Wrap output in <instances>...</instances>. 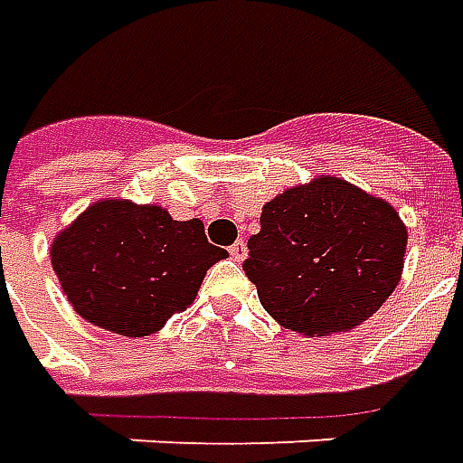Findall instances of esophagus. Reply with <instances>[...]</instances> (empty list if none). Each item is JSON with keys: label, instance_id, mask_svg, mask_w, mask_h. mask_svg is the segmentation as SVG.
<instances>
[{"label": "esophagus", "instance_id": "34e87169", "mask_svg": "<svg viewBox=\"0 0 463 463\" xmlns=\"http://www.w3.org/2000/svg\"><path fill=\"white\" fill-rule=\"evenodd\" d=\"M231 255H232V260H238V263H241V260H245V255H248V248H245V241H235L231 245Z\"/></svg>", "mask_w": 463, "mask_h": 463}]
</instances>
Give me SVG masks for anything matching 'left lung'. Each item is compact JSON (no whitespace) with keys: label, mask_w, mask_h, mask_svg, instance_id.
I'll return each mask as SVG.
<instances>
[{"label":"left lung","mask_w":463,"mask_h":463,"mask_svg":"<svg viewBox=\"0 0 463 463\" xmlns=\"http://www.w3.org/2000/svg\"><path fill=\"white\" fill-rule=\"evenodd\" d=\"M406 225L386 200L321 175L265 203L245 276L263 308L303 335L351 331L396 290Z\"/></svg>","instance_id":"obj_1"}]
</instances>
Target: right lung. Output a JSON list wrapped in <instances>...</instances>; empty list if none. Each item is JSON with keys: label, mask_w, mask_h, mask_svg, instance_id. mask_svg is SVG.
<instances>
[{"label": "right lung", "mask_w": 463, "mask_h": 463, "mask_svg": "<svg viewBox=\"0 0 463 463\" xmlns=\"http://www.w3.org/2000/svg\"><path fill=\"white\" fill-rule=\"evenodd\" d=\"M198 218L160 205L99 200L52 242V268L72 308L99 328L142 338L185 310L225 258Z\"/></svg>", "instance_id": "add662e5"}]
</instances>
